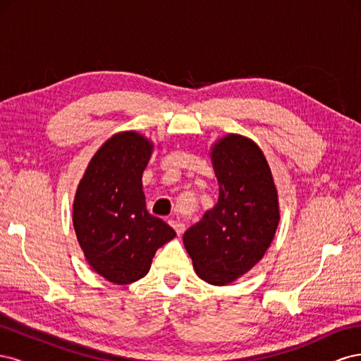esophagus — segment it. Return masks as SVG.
<instances>
[{"mask_svg":"<svg viewBox=\"0 0 361 361\" xmlns=\"http://www.w3.org/2000/svg\"><path fill=\"white\" fill-rule=\"evenodd\" d=\"M169 224L174 228V231H176V233H178L179 236L185 232V224L180 223V221H178V220H170Z\"/></svg>","mask_w":361,"mask_h":361,"instance_id":"obj_1","label":"esophagus"}]
</instances>
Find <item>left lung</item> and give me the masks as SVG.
I'll use <instances>...</instances> for the list:
<instances>
[{
	"label": "left lung",
	"mask_w": 361,
	"mask_h": 361,
	"mask_svg": "<svg viewBox=\"0 0 361 361\" xmlns=\"http://www.w3.org/2000/svg\"><path fill=\"white\" fill-rule=\"evenodd\" d=\"M220 197L202 221L183 233L199 277L223 286L264 257L280 220L268 162L253 141L227 135L212 149Z\"/></svg>",
	"instance_id": "1"
}]
</instances>
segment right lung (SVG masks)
Segmentation results:
<instances>
[{
    "instance_id": "right-lung-1",
    "label": "right lung",
    "mask_w": 361,
    "mask_h": 361,
    "mask_svg": "<svg viewBox=\"0 0 361 361\" xmlns=\"http://www.w3.org/2000/svg\"><path fill=\"white\" fill-rule=\"evenodd\" d=\"M150 154L145 137L117 134L96 152L76 190V238L92 268L116 285L145 277L157 250L176 236L146 209L141 176Z\"/></svg>"
}]
</instances>
